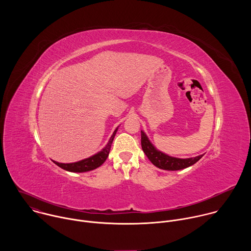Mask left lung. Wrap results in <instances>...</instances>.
<instances>
[{"mask_svg":"<svg viewBox=\"0 0 251 251\" xmlns=\"http://www.w3.org/2000/svg\"><path fill=\"white\" fill-rule=\"evenodd\" d=\"M141 145H142L143 151H144V153L146 154L148 159L152 162V164L162 170H168V171L183 170L196 164L203 156V155H200L195 158L180 159V158H175V157L166 155L155 148V146L148 139L147 135L143 131H141Z\"/></svg>","mask_w":251,"mask_h":251,"instance_id":"left-lung-1","label":"left lung"}]
</instances>
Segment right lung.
Returning a JSON list of instances; mask_svg holds the SVG:
<instances>
[{
  "label": "right lung",
  "instance_id": "right-lung-1",
  "mask_svg": "<svg viewBox=\"0 0 251 251\" xmlns=\"http://www.w3.org/2000/svg\"><path fill=\"white\" fill-rule=\"evenodd\" d=\"M117 130H118V128H116L115 131L113 132L111 138L109 139L108 143H107V145L100 152H98L97 154H95V155H93V156H91L87 159L75 162V163L62 164V163H58V162H55V161H53V163L55 165H57L58 167H60L61 169L65 170V171L74 172V173L88 172V171H92V170L100 167L106 161L107 157H108V155H109V152H110V149H111V144H112V142L114 140V137L116 135Z\"/></svg>",
  "mask_w": 251,
  "mask_h": 251
}]
</instances>
